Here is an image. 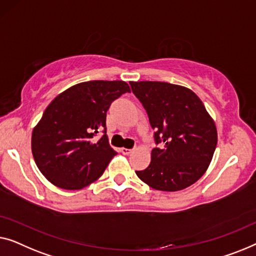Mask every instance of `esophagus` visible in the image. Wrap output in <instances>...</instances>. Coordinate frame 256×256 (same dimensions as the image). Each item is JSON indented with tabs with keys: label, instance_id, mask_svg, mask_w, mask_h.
<instances>
[{
	"label": "esophagus",
	"instance_id": "34e87169",
	"mask_svg": "<svg viewBox=\"0 0 256 256\" xmlns=\"http://www.w3.org/2000/svg\"><path fill=\"white\" fill-rule=\"evenodd\" d=\"M120 150H122V153L125 154V156H128V154H131V152H132V150H128V148H122Z\"/></svg>",
	"mask_w": 256,
	"mask_h": 256
}]
</instances>
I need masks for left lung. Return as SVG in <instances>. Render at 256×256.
I'll list each match as a JSON object with an SVG mask.
<instances>
[{
	"instance_id": "8db88e82",
	"label": "left lung",
	"mask_w": 256,
	"mask_h": 256,
	"mask_svg": "<svg viewBox=\"0 0 256 256\" xmlns=\"http://www.w3.org/2000/svg\"><path fill=\"white\" fill-rule=\"evenodd\" d=\"M154 130L150 164L136 170L150 188L178 192L200 180L217 146V128L200 97L182 86L159 81L130 82Z\"/></svg>"
}]
</instances>
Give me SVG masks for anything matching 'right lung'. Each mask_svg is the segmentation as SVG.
<instances>
[{
	"mask_svg": "<svg viewBox=\"0 0 256 256\" xmlns=\"http://www.w3.org/2000/svg\"><path fill=\"white\" fill-rule=\"evenodd\" d=\"M130 87L124 81L82 82L58 95L32 132L36 164L52 184L78 190L96 181L117 152L109 145L106 112ZM104 131L98 140L93 138Z\"/></svg>",
	"mask_w": 256,
	"mask_h": 256,
	"instance_id": "obj_1",
	"label": "right lung"
}]
</instances>
